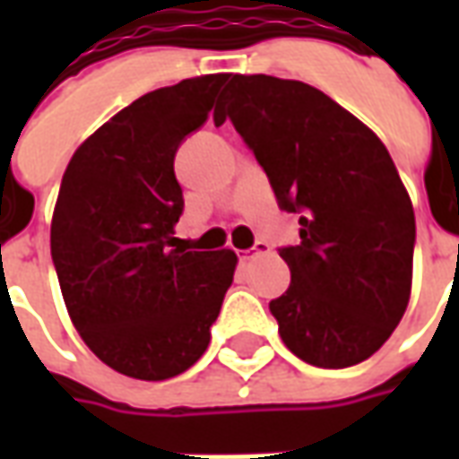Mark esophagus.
<instances>
[{
    "label": "esophagus",
    "mask_w": 459,
    "mask_h": 459,
    "mask_svg": "<svg viewBox=\"0 0 459 459\" xmlns=\"http://www.w3.org/2000/svg\"><path fill=\"white\" fill-rule=\"evenodd\" d=\"M260 253H268V246H265V243H255L250 250H238V260L240 263H246V260H253L255 255H260Z\"/></svg>",
    "instance_id": "1"
}]
</instances>
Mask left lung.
Segmentation results:
<instances>
[{
  "mask_svg": "<svg viewBox=\"0 0 459 459\" xmlns=\"http://www.w3.org/2000/svg\"><path fill=\"white\" fill-rule=\"evenodd\" d=\"M229 117L285 211L299 246L280 248L290 288L270 302L285 346L319 368L378 351L413 285L415 216L384 142L329 95L275 75H230L216 125Z\"/></svg>",
  "mask_w": 459,
  "mask_h": 459,
  "instance_id": "8db88e82",
  "label": "left lung"
}]
</instances>
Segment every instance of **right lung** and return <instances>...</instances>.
Masks as SVG:
<instances>
[{"label":"right lung","instance_id":"obj_1","mask_svg":"<svg viewBox=\"0 0 459 459\" xmlns=\"http://www.w3.org/2000/svg\"><path fill=\"white\" fill-rule=\"evenodd\" d=\"M229 74L186 78L122 108L75 150L51 221V258L74 327L103 364L140 381L206 351L236 253L174 248L184 199L174 154Z\"/></svg>","mask_w":459,"mask_h":459}]
</instances>
